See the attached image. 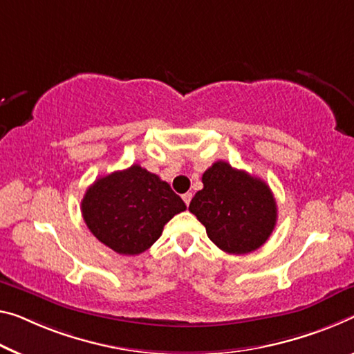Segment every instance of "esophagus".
<instances>
[{"label": "esophagus", "mask_w": 354, "mask_h": 354, "mask_svg": "<svg viewBox=\"0 0 354 354\" xmlns=\"http://www.w3.org/2000/svg\"><path fill=\"white\" fill-rule=\"evenodd\" d=\"M182 198H183L185 204H187V207H188L189 203H192V198H193V194H192V193H185V194L182 196Z\"/></svg>", "instance_id": "34e87169"}]
</instances>
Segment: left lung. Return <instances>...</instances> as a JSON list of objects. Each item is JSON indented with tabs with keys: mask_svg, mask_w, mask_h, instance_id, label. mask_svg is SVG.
<instances>
[{
	"mask_svg": "<svg viewBox=\"0 0 354 354\" xmlns=\"http://www.w3.org/2000/svg\"><path fill=\"white\" fill-rule=\"evenodd\" d=\"M203 183L188 209L216 247L245 254L266 243L277 223V203L268 183L226 161L214 162L203 174Z\"/></svg>",
	"mask_w": 354,
	"mask_h": 354,
	"instance_id": "8db88e82",
	"label": "left lung"
}]
</instances>
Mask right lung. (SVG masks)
Here are the masks:
<instances>
[{
  "label": "right lung",
  "instance_id": "obj_1",
  "mask_svg": "<svg viewBox=\"0 0 354 354\" xmlns=\"http://www.w3.org/2000/svg\"><path fill=\"white\" fill-rule=\"evenodd\" d=\"M187 205L169 183L139 165L100 177L86 189L82 216L91 234L113 252L139 254Z\"/></svg>",
  "mask_w": 354,
  "mask_h": 354
}]
</instances>
